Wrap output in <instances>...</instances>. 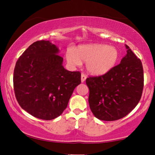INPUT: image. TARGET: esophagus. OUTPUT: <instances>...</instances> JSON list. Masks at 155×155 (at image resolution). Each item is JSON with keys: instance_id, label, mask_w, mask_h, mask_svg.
Returning a JSON list of instances; mask_svg holds the SVG:
<instances>
[{"instance_id": "obj_1", "label": "esophagus", "mask_w": 155, "mask_h": 155, "mask_svg": "<svg viewBox=\"0 0 155 155\" xmlns=\"http://www.w3.org/2000/svg\"><path fill=\"white\" fill-rule=\"evenodd\" d=\"M86 75L84 74V73H82V75H81V82H84L85 80H86Z\"/></svg>"}]
</instances>
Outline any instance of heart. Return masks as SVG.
<instances>
[{
  "instance_id": "heart-1",
  "label": "heart",
  "mask_w": 155,
  "mask_h": 155,
  "mask_svg": "<svg viewBox=\"0 0 155 155\" xmlns=\"http://www.w3.org/2000/svg\"><path fill=\"white\" fill-rule=\"evenodd\" d=\"M119 52L114 46L106 44L83 45L67 51L66 59L71 67H79L82 62H86V67L93 75H104L112 70L117 63Z\"/></svg>"
}]
</instances>
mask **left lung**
<instances>
[{
	"label": "left lung",
	"instance_id": "1",
	"mask_svg": "<svg viewBox=\"0 0 155 155\" xmlns=\"http://www.w3.org/2000/svg\"><path fill=\"white\" fill-rule=\"evenodd\" d=\"M127 54L104 75L89 77L88 103L92 112L99 120L113 121L124 117L139 103L143 87L142 62L125 45Z\"/></svg>",
	"mask_w": 155,
	"mask_h": 155
}]
</instances>
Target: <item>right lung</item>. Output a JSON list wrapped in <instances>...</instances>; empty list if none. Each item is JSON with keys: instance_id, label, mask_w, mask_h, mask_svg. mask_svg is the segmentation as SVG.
<instances>
[{"instance_id": "add662e5", "label": "right lung", "mask_w": 155, "mask_h": 155, "mask_svg": "<svg viewBox=\"0 0 155 155\" xmlns=\"http://www.w3.org/2000/svg\"><path fill=\"white\" fill-rule=\"evenodd\" d=\"M59 51L50 41H38L24 51L14 69L13 88L19 105L42 120L61 115L81 83L80 72L65 69Z\"/></svg>"}]
</instances>
